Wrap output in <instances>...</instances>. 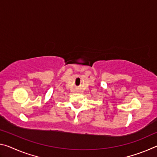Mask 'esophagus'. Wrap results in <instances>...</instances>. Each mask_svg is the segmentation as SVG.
I'll return each instance as SVG.
<instances>
[{"label": "esophagus", "mask_w": 157, "mask_h": 157, "mask_svg": "<svg viewBox=\"0 0 157 157\" xmlns=\"http://www.w3.org/2000/svg\"><path fill=\"white\" fill-rule=\"evenodd\" d=\"M79 91H78V90H76V91H75V93H79Z\"/></svg>", "instance_id": "obj_1"}]
</instances>
